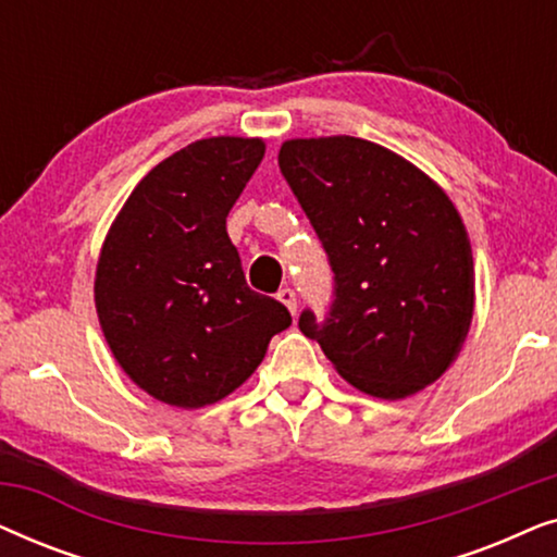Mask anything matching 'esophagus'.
<instances>
[{
  "instance_id": "34e87169",
  "label": "esophagus",
  "mask_w": 557,
  "mask_h": 557,
  "mask_svg": "<svg viewBox=\"0 0 557 557\" xmlns=\"http://www.w3.org/2000/svg\"><path fill=\"white\" fill-rule=\"evenodd\" d=\"M278 301L284 304V307L292 311V314H296V294H294V288H288V286H284L278 292Z\"/></svg>"
}]
</instances>
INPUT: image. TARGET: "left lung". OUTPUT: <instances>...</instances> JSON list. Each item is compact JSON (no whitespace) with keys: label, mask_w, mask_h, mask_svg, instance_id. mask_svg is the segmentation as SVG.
<instances>
[{"label":"left lung","mask_w":557,"mask_h":557,"mask_svg":"<svg viewBox=\"0 0 557 557\" xmlns=\"http://www.w3.org/2000/svg\"><path fill=\"white\" fill-rule=\"evenodd\" d=\"M278 166L334 273L317 339L357 391L400 400L436 383L459 357L474 317V258L448 195L395 151L357 136L281 144Z\"/></svg>","instance_id":"1"}]
</instances>
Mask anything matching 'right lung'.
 I'll list each match as a JSON object with an SVG mask.
<instances>
[{"instance_id": "1", "label": "right lung", "mask_w": 557, "mask_h": 557, "mask_svg": "<svg viewBox=\"0 0 557 557\" xmlns=\"http://www.w3.org/2000/svg\"><path fill=\"white\" fill-rule=\"evenodd\" d=\"M265 154L263 139L210 136L159 162L113 220L96 265V311L121 370L174 408L240 387L284 304L250 292L225 218Z\"/></svg>"}]
</instances>
